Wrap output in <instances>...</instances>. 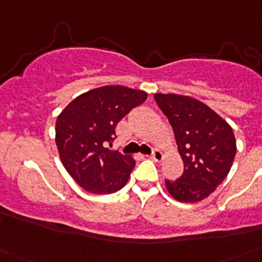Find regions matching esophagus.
I'll return each mask as SVG.
<instances>
[{
	"label": "esophagus",
	"mask_w": 262,
	"mask_h": 262,
	"mask_svg": "<svg viewBox=\"0 0 262 262\" xmlns=\"http://www.w3.org/2000/svg\"><path fill=\"white\" fill-rule=\"evenodd\" d=\"M151 158L155 160V162H160V160L163 159V154H162L159 149H154V151H152V154H151Z\"/></svg>",
	"instance_id": "obj_1"
}]
</instances>
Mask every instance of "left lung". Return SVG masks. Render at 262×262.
<instances>
[{
	"label": "left lung",
	"mask_w": 262,
	"mask_h": 262,
	"mask_svg": "<svg viewBox=\"0 0 262 262\" xmlns=\"http://www.w3.org/2000/svg\"><path fill=\"white\" fill-rule=\"evenodd\" d=\"M175 135L183 172L166 179L170 194L182 203L201 201L227 177L236 152L231 126L197 99L174 94H155Z\"/></svg>",
	"instance_id": "obj_1"
}]
</instances>
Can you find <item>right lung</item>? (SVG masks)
Instances as JSON below:
<instances>
[{"label": "right lung", "instance_id": "1", "mask_svg": "<svg viewBox=\"0 0 262 262\" xmlns=\"http://www.w3.org/2000/svg\"><path fill=\"white\" fill-rule=\"evenodd\" d=\"M147 99L140 90L106 85L80 95L55 122V143L63 167L94 194H111L126 185L136 162L111 151L121 119Z\"/></svg>", "mask_w": 262, "mask_h": 262}]
</instances>
